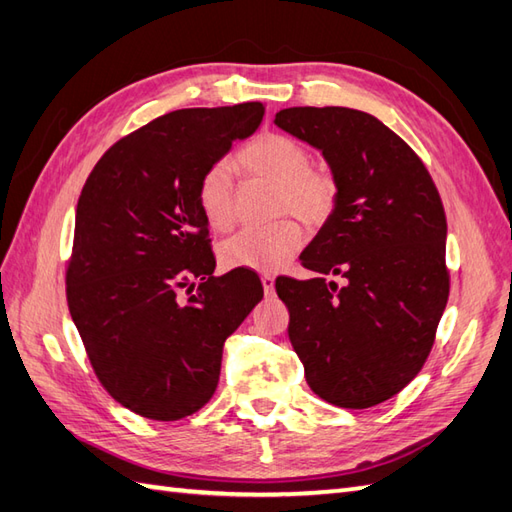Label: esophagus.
<instances>
[{
    "label": "esophagus",
    "mask_w": 512,
    "mask_h": 512,
    "mask_svg": "<svg viewBox=\"0 0 512 512\" xmlns=\"http://www.w3.org/2000/svg\"><path fill=\"white\" fill-rule=\"evenodd\" d=\"M262 286H264V292L266 295H273L275 292V277L273 275H262Z\"/></svg>",
    "instance_id": "obj_1"
}]
</instances>
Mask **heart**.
I'll list each match as a JSON object with an SVG mask.
<instances>
[{
  "label": "heart",
  "instance_id": "obj_1",
  "mask_svg": "<svg viewBox=\"0 0 512 512\" xmlns=\"http://www.w3.org/2000/svg\"><path fill=\"white\" fill-rule=\"evenodd\" d=\"M235 167L250 178L275 184L273 213L295 215L303 224L321 226L332 215L339 187L328 169L310 167V151L286 134L266 132L239 149ZM198 204L213 231H228L235 224V187L231 171L213 165L198 187ZM301 246V231L292 220L244 228L220 248V259L233 270L284 268Z\"/></svg>",
  "mask_w": 512,
  "mask_h": 512
}]
</instances>
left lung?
I'll return each mask as SVG.
<instances>
[{
	"label": "left lung",
	"mask_w": 512,
	"mask_h": 512,
	"mask_svg": "<svg viewBox=\"0 0 512 512\" xmlns=\"http://www.w3.org/2000/svg\"><path fill=\"white\" fill-rule=\"evenodd\" d=\"M275 125L319 149L336 206L301 253L317 277L275 281L310 389L367 409L422 369L449 299L447 217L427 167L376 116L350 107H288ZM341 274L339 289L324 279Z\"/></svg>",
	"instance_id": "obj_1"
}]
</instances>
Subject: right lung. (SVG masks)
I'll use <instances>...</instances> for the list:
<instances>
[{"label": "right lung", "instance_id": "right-lung-1", "mask_svg": "<svg viewBox=\"0 0 512 512\" xmlns=\"http://www.w3.org/2000/svg\"><path fill=\"white\" fill-rule=\"evenodd\" d=\"M264 112L239 103L160 116L107 149L81 191L70 314L101 385L138 416L169 422L202 409L224 341L264 297L253 270L213 275L198 204L204 173Z\"/></svg>", "mask_w": 512, "mask_h": 512}]
</instances>
